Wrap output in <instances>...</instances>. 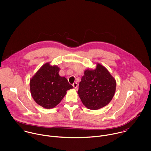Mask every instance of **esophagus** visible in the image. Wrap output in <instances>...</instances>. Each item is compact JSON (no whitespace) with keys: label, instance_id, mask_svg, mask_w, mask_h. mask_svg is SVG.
Segmentation results:
<instances>
[{"label":"esophagus","instance_id":"obj_1","mask_svg":"<svg viewBox=\"0 0 151 151\" xmlns=\"http://www.w3.org/2000/svg\"><path fill=\"white\" fill-rule=\"evenodd\" d=\"M73 86L74 89H76V88H77V87L78 86V84H77V83H74L73 84Z\"/></svg>","mask_w":151,"mask_h":151}]
</instances>
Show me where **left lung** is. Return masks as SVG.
<instances>
[{
	"label": "left lung",
	"mask_w": 151,
	"mask_h": 151,
	"mask_svg": "<svg viewBox=\"0 0 151 151\" xmlns=\"http://www.w3.org/2000/svg\"><path fill=\"white\" fill-rule=\"evenodd\" d=\"M116 87V80L108 69L97 63L95 69L87 68L84 71L78 93L86 107L98 110L106 106L111 101Z\"/></svg>",
	"instance_id": "left-lung-1"
}]
</instances>
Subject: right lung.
Listing matches in <instances>:
<instances>
[{
    "label": "right lung",
    "mask_w": 151,
    "mask_h": 151,
    "mask_svg": "<svg viewBox=\"0 0 151 151\" xmlns=\"http://www.w3.org/2000/svg\"><path fill=\"white\" fill-rule=\"evenodd\" d=\"M59 71L58 65L46 63L30 80L31 96L43 108H55L63 99L67 91L73 88L66 78L59 76Z\"/></svg>",
    "instance_id": "add662e5"
}]
</instances>
